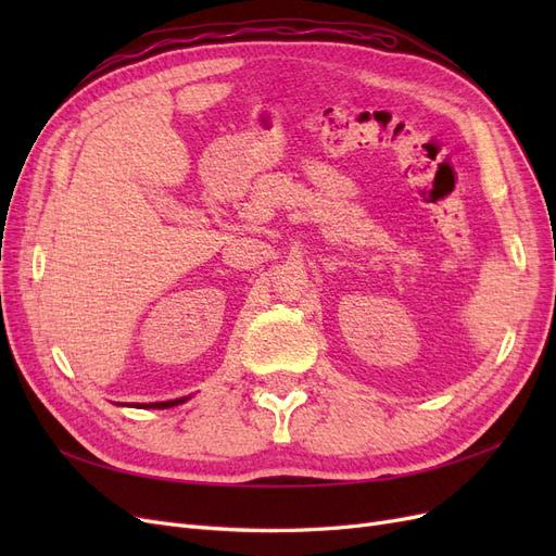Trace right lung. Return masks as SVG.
I'll list each match as a JSON object with an SVG mask.
<instances>
[{
    "label": "right lung",
    "instance_id": "add662e5",
    "mask_svg": "<svg viewBox=\"0 0 556 556\" xmlns=\"http://www.w3.org/2000/svg\"><path fill=\"white\" fill-rule=\"evenodd\" d=\"M188 401V399H176V401H164V403H143L141 408H172V406H178V403Z\"/></svg>",
    "mask_w": 556,
    "mask_h": 556
}]
</instances>
